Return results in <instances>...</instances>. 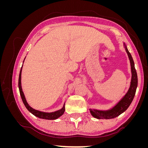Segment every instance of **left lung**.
Wrapping results in <instances>:
<instances>
[{
  "instance_id": "obj_1",
  "label": "left lung",
  "mask_w": 148,
  "mask_h": 148,
  "mask_svg": "<svg viewBox=\"0 0 148 148\" xmlns=\"http://www.w3.org/2000/svg\"><path fill=\"white\" fill-rule=\"evenodd\" d=\"M125 48L129 57L130 61L131 64V70H132V80L130 86L128 91L125 96L121 99L115 106H114L112 109L108 110H99L96 109H89L91 115L94 117L97 118L98 119H114L118 117L121 114L126 110L133 99L135 95V92L136 90V88L138 86V77L135 68V64L133 60V58L129 52L126 45L124 44Z\"/></svg>"
}]
</instances>
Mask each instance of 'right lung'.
Returning <instances> with one entry per match:
<instances>
[{
  "mask_svg": "<svg viewBox=\"0 0 148 148\" xmlns=\"http://www.w3.org/2000/svg\"><path fill=\"white\" fill-rule=\"evenodd\" d=\"M24 62V61H23ZM23 66V65H22ZM22 66L20 70V75H19V78H18V88H19V91H20V96L21 97V99L23 101V102L24 105L25 106L26 108L30 112L33 114L34 115H35L36 117H39L40 119H46V120H55L57 119V118H59V117H60L61 115H62L64 114V112H65V104L63 106V107L60 109L56 112H41L37 110H35L34 109H33L32 107H30L29 106V104L26 102V100L25 99V95L23 94V91H22V88H21V70H22Z\"/></svg>",
  "mask_w": 148,
  "mask_h": 148,
  "instance_id": "obj_1",
  "label": "right lung"
}]
</instances>
